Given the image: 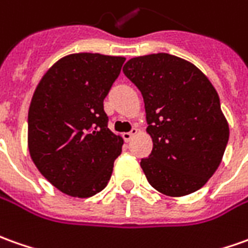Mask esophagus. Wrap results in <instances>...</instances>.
I'll return each instance as SVG.
<instances>
[{
  "label": "esophagus",
  "mask_w": 248,
  "mask_h": 248,
  "mask_svg": "<svg viewBox=\"0 0 248 248\" xmlns=\"http://www.w3.org/2000/svg\"><path fill=\"white\" fill-rule=\"evenodd\" d=\"M137 127H131L130 131H127V133H124V141H130L131 137L137 133Z\"/></svg>",
  "instance_id": "1"
}]
</instances>
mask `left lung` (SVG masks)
Returning a JSON list of instances; mask_svg holds the SVG:
<instances>
[{
  "label": "left lung",
  "mask_w": 248,
  "mask_h": 248,
  "mask_svg": "<svg viewBox=\"0 0 248 248\" xmlns=\"http://www.w3.org/2000/svg\"><path fill=\"white\" fill-rule=\"evenodd\" d=\"M124 73L145 103L153 149L140 164L149 185L170 197L200 190L230 138L216 89L198 67L167 53L131 58Z\"/></svg>",
  "instance_id": "1"
}]
</instances>
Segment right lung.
<instances>
[{"instance_id":"add662e5","label":"right lung","mask_w":248,"mask_h":248,"mask_svg":"<svg viewBox=\"0 0 248 248\" xmlns=\"http://www.w3.org/2000/svg\"><path fill=\"white\" fill-rule=\"evenodd\" d=\"M124 57L80 53L48 69L28 111V148L40 173L60 191L87 198L110 181L124 140L108 129L103 102Z\"/></svg>"}]
</instances>
